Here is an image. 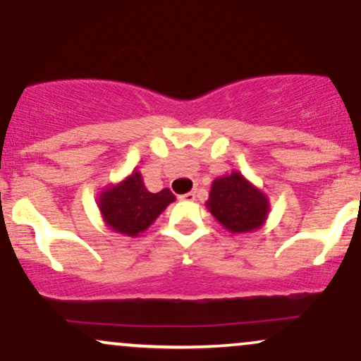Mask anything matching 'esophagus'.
<instances>
[{
    "mask_svg": "<svg viewBox=\"0 0 361 361\" xmlns=\"http://www.w3.org/2000/svg\"><path fill=\"white\" fill-rule=\"evenodd\" d=\"M195 198H197V195H195V192L180 195V200H195Z\"/></svg>",
    "mask_w": 361,
    "mask_h": 361,
    "instance_id": "obj_1",
    "label": "esophagus"
}]
</instances>
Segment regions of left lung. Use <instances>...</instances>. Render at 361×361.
<instances>
[{"mask_svg": "<svg viewBox=\"0 0 361 361\" xmlns=\"http://www.w3.org/2000/svg\"><path fill=\"white\" fill-rule=\"evenodd\" d=\"M205 205L229 233L238 234L259 229L270 212L267 195L238 171L215 178Z\"/></svg>", "mask_w": 361, "mask_h": 361, "instance_id": "left-lung-1", "label": "left lung"}]
</instances>
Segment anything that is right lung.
<instances>
[{"mask_svg": "<svg viewBox=\"0 0 361 361\" xmlns=\"http://www.w3.org/2000/svg\"><path fill=\"white\" fill-rule=\"evenodd\" d=\"M171 202H175V195L168 188L151 193L144 186L140 173L134 171L120 183L103 190L98 197V209L110 229L134 238L144 233Z\"/></svg>", "mask_w": 361, "mask_h": 361, "instance_id": "add662e5", "label": "right lung"}]
</instances>
